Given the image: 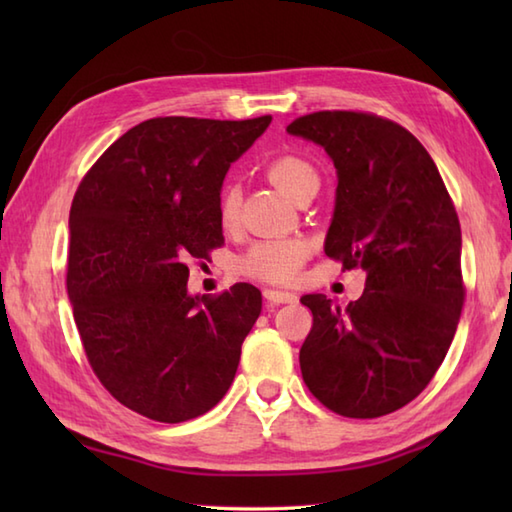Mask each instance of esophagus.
<instances>
[{"label": "esophagus", "mask_w": 512, "mask_h": 512, "mask_svg": "<svg viewBox=\"0 0 512 512\" xmlns=\"http://www.w3.org/2000/svg\"><path fill=\"white\" fill-rule=\"evenodd\" d=\"M264 299L268 303H273V306H279V303H295L297 295L286 290H264Z\"/></svg>", "instance_id": "1"}]
</instances>
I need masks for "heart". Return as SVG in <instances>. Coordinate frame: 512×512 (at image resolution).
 <instances>
[{"mask_svg": "<svg viewBox=\"0 0 512 512\" xmlns=\"http://www.w3.org/2000/svg\"><path fill=\"white\" fill-rule=\"evenodd\" d=\"M266 176L275 187L288 195L290 200H297L301 193L317 187L319 173L312 167V162L295 154H284L273 158L266 165ZM239 217V191L233 184H226L217 200V220L222 228H233ZM310 255V246L301 237H273L259 239L239 257L242 273L268 281V284H288L299 275V270Z\"/></svg>", "mask_w": 512, "mask_h": 512, "instance_id": "heart-1", "label": "heart"}]
</instances>
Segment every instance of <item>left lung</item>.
<instances>
[{
	"mask_svg": "<svg viewBox=\"0 0 512 512\" xmlns=\"http://www.w3.org/2000/svg\"><path fill=\"white\" fill-rule=\"evenodd\" d=\"M288 134L321 145L339 176L325 255L367 275L345 310L325 295L301 297L312 310L303 383L339 416H387L429 385L458 330V213L429 151L389 118L314 112Z\"/></svg>",
	"mask_w": 512,
	"mask_h": 512,
	"instance_id": "obj_1",
	"label": "left lung"
}]
</instances>
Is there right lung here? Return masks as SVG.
<instances>
[{
	"instance_id": "right-lung-1",
	"label": "right lung",
	"mask_w": 512,
	"mask_h": 512,
	"mask_svg": "<svg viewBox=\"0 0 512 512\" xmlns=\"http://www.w3.org/2000/svg\"><path fill=\"white\" fill-rule=\"evenodd\" d=\"M270 121L149 118L107 147L74 193L65 286L83 350L103 387L149 420L213 409L262 312L250 284L191 297L187 264L224 244V176Z\"/></svg>"
}]
</instances>
